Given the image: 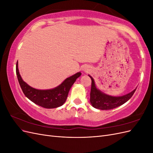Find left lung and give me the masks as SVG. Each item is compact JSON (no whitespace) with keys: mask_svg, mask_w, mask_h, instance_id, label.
<instances>
[{"mask_svg":"<svg viewBox=\"0 0 153 153\" xmlns=\"http://www.w3.org/2000/svg\"><path fill=\"white\" fill-rule=\"evenodd\" d=\"M91 78L90 101L93 107L100 110H111L123 105L130 99L135 93L136 89L129 93L119 97H114L104 94L96 88L94 79Z\"/></svg>","mask_w":153,"mask_h":153,"instance_id":"8db88e82","label":"left lung"}]
</instances>
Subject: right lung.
Here are the masks:
<instances>
[{
  "label": "right lung",
  "instance_id": "1",
  "mask_svg": "<svg viewBox=\"0 0 153 153\" xmlns=\"http://www.w3.org/2000/svg\"><path fill=\"white\" fill-rule=\"evenodd\" d=\"M16 73L21 89L25 96L32 102L45 108H54L62 106L67 99L68 92L71 86L81 75V73H77L64 80L58 87L49 90H38L29 86L22 80L16 64Z\"/></svg>",
  "mask_w": 153,
  "mask_h": 153
}]
</instances>
